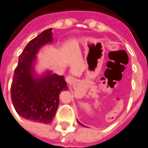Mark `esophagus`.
Here are the masks:
<instances>
[{"label":"esophagus","instance_id":"obj_1","mask_svg":"<svg viewBox=\"0 0 148 148\" xmlns=\"http://www.w3.org/2000/svg\"><path fill=\"white\" fill-rule=\"evenodd\" d=\"M74 78L73 77H71V76H67L66 78V81L67 83H69V84H71V83H73L74 82Z\"/></svg>","mask_w":148,"mask_h":148}]
</instances>
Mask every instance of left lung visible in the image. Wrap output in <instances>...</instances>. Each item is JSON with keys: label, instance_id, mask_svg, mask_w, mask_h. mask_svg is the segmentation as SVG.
Wrapping results in <instances>:
<instances>
[{"label": "left lung", "instance_id": "1", "mask_svg": "<svg viewBox=\"0 0 148 148\" xmlns=\"http://www.w3.org/2000/svg\"><path fill=\"white\" fill-rule=\"evenodd\" d=\"M78 123H79V124H80V125H82V124H81V123H80V122H79V121H78Z\"/></svg>", "mask_w": 148, "mask_h": 148}]
</instances>
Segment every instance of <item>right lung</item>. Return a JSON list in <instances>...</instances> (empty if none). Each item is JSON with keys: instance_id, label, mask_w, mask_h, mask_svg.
Instances as JSON below:
<instances>
[{"instance_id": "right-lung-1", "label": "right lung", "mask_w": 148, "mask_h": 148, "mask_svg": "<svg viewBox=\"0 0 148 148\" xmlns=\"http://www.w3.org/2000/svg\"><path fill=\"white\" fill-rule=\"evenodd\" d=\"M52 28L32 40L20 54L11 84V99L16 112L26 119L51 123L59 105V95L67 88L64 76L48 72L35 77L33 64L39 49L52 43Z\"/></svg>"}]
</instances>
